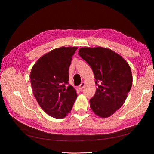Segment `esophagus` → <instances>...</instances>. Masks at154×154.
<instances>
[{
	"mask_svg": "<svg viewBox=\"0 0 154 154\" xmlns=\"http://www.w3.org/2000/svg\"><path fill=\"white\" fill-rule=\"evenodd\" d=\"M84 86H85V83L82 82V83H81V84L79 85V86H78V88H79L80 90H82Z\"/></svg>",
	"mask_w": 154,
	"mask_h": 154,
	"instance_id": "esophagus-1",
	"label": "esophagus"
}]
</instances>
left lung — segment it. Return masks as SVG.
<instances>
[{"label": "left lung", "mask_w": 154, "mask_h": 154, "mask_svg": "<svg viewBox=\"0 0 154 154\" xmlns=\"http://www.w3.org/2000/svg\"><path fill=\"white\" fill-rule=\"evenodd\" d=\"M79 55L92 68L98 85L90 107L99 117L108 118L123 105L131 89L130 67L118 54L102 47L82 48Z\"/></svg>", "instance_id": "1"}]
</instances>
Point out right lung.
Here are the masks:
<instances>
[{"instance_id":"right-lung-1","label":"right lung","mask_w":154,"mask_h":154,"mask_svg":"<svg viewBox=\"0 0 154 154\" xmlns=\"http://www.w3.org/2000/svg\"><path fill=\"white\" fill-rule=\"evenodd\" d=\"M77 48L62 47L48 52L34 65L30 78L32 92L43 110L55 118L71 112L77 97L69 84V70Z\"/></svg>"}]
</instances>
